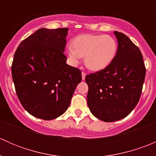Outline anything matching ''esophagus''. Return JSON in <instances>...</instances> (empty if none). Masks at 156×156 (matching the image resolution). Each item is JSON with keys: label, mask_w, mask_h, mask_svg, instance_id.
<instances>
[{"label": "esophagus", "mask_w": 156, "mask_h": 156, "mask_svg": "<svg viewBox=\"0 0 156 156\" xmlns=\"http://www.w3.org/2000/svg\"><path fill=\"white\" fill-rule=\"evenodd\" d=\"M81 76H82V80H83V81H84V80L85 79V76H86V73H85V72H81Z\"/></svg>", "instance_id": "obj_1"}]
</instances>
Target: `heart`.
<instances>
[{
	"instance_id": "heart-1",
	"label": "heart",
	"mask_w": 156,
	"mask_h": 156,
	"mask_svg": "<svg viewBox=\"0 0 156 156\" xmlns=\"http://www.w3.org/2000/svg\"><path fill=\"white\" fill-rule=\"evenodd\" d=\"M117 50V41L112 36L84 34L74 39L73 45L67 48V56L72 65H77L85 56L86 66L90 70L100 71L111 63Z\"/></svg>"
}]
</instances>
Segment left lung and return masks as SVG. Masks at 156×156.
<instances>
[{"mask_svg":"<svg viewBox=\"0 0 156 156\" xmlns=\"http://www.w3.org/2000/svg\"><path fill=\"white\" fill-rule=\"evenodd\" d=\"M115 56L106 68L87 75V106L100 120L112 122L128 115L137 104L145 80L146 68L139 48L122 32Z\"/></svg>","mask_w":156,"mask_h":156,"instance_id":"left-lung-1","label":"left lung"}]
</instances>
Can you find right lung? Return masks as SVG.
I'll list each match as a JSON object with an SVG mask.
<instances>
[{"instance_id":"right-lung-1","label":"right lung","mask_w":156,"mask_h":156,"mask_svg":"<svg viewBox=\"0 0 156 156\" xmlns=\"http://www.w3.org/2000/svg\"><path fill=\"white\" fill-rule=\"evenodd\" d=\"M69 29L37 30L20 43L14 54L12 76L25 109L52 120L69 108L81 72L66 64L64 55Z\"/></svg>"}]
</instances>
